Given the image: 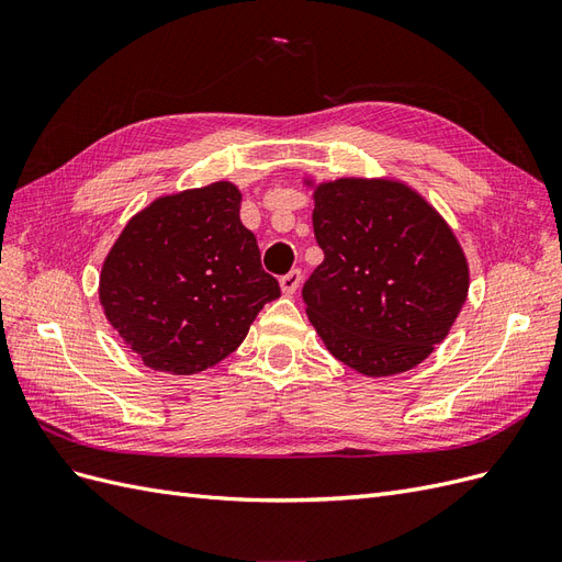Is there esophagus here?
Instances as JSON below:
<instances>
[{
    "label": "esophagus",
    "mask_w": 562,
    "mask_h": 562,
    "mask_svg": "<svg viewBox=\"0 0 562 562\" xmlns=\"http://www.w3.org/2000/svg\"><path fill=\"white\" fill-rule=\"evenodd\" d=\"M281 291H283V295H293L297 288H300V283H302V271L300 269H293V271H288L285 277H281Z\"/></svg>",
    "instance_id": "1"
}]
</instances>
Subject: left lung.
<instances>
[{
  "instance_id": "obj_1",
  "label": "left lung",
  "mask_w": 562,
  "mask_h": 562,
  "mask_svg": "<svg viewBox=\"0 0 562 562\" xmlns=\"http://www.w3.org/2000/svg\"><path fill=\"white\" fill-rule=\"evenodd\" d=\"M304 182L314 187L323 262L302 297L323 345L366 378L419 366L469 293V262L450 225L401 180Z\"/></svg>"
}]
</instances>
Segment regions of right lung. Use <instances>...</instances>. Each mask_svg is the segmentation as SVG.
Listing matches in <instances>:
<instances>
[{"instance_id":"obj_1","label":"right lung","mask_w":562,"mask_h":562,"mask_svg":"<svg viewBox=\"0 0 562 562\" xmlns=\"http://www.w3.org/2000/svg\"><path fill=\"white\" fill-rule=\"evenodd\" d=\"M239 211L241 192L227 180L166 194L135 213L110 248L100 304L147 368L196 375L220 363L281 295Z\"/></svg>"}]
</instances>
